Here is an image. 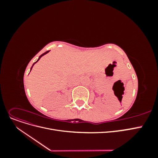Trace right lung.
<instances>
[{"label": "right lung", "instance_id": "obj_1", "mask_svg": "<svg viewBox=\"0 0 158 158\" xmlns=\"http://www.w3.org/2000/svg\"><path fill=\"white\" fill-rule=\"evenodd\" d=\"M49 51H46V52H44V53H43V54H42V55H41V56H40V57H39V59H38V60H37V61H36V62H35V63H34V64H35V63H37V61H38V60H40V58H41V56H44V55H45V54H47V52H49ZM34 64H33V65H34ZM33 66H31V69H32V67H33Z\"/></svg>", "mask_w": 158, "mask_h": 158}]
</instances>
